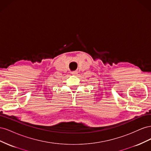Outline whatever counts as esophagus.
<instances>
[{
    "label": "esophagus",
    "mask_w": 151,
    "mask_h": 151,
    "mask_svg": "<svg viewBox=\"0 0 151 151\" xmlns=\"http://www.w3.org/2000/svg\"><path fill=\"white\" fill-rule=\"evenodd\" d=\"M77 71H73V72H72V74H73V75H77Z\"/></svg>",
    "instance_id": "esophagus-1"
}]
</instances>
